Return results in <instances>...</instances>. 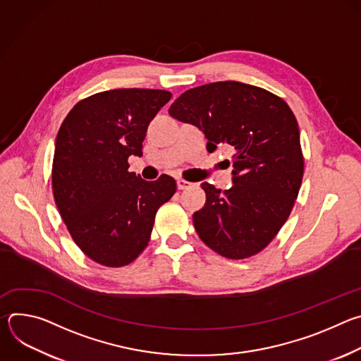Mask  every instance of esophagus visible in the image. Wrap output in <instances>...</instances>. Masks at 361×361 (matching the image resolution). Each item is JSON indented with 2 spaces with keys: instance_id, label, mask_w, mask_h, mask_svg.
Segmentation results:
<instances>
[{
  "instance_id": "34e87169",
  "label": "esophagus",
  "mask_w": 361,
  "mask_h": 361,
  "mask_svg": "<svg viewBox=\"0 0 361 361\" xmlns=\"http://www.w3.org/2000/svg\"><path fill=\"white\" fill-rule=\"evenodd\" d=\"M190 187H192V183H190V181H187V180H183V178H178V180H177V188H178V190H187V188H190Z\"/></svg>"
}]
</instances>
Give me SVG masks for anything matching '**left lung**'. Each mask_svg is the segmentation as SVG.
<instances>
[{"label":"left lung","mask_w":361,"mask_h":361,"mask_svg":"<svg viewBox=\"0 0 361 361\" xmlns=\"http://www.w3.org/2000/svg\"><path fill=\"white\" fill-rule=\"evenodd\" d=\"M170 116L200 128L207 148L231 145L233 187L202 183L207 200L194 213L198 237L231 260L260 252L288 219L304 173L297 120L273 92L219 81L183 92Z\"/></svg>","instance_id":"1"}]
</instances>
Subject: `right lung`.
I'll list each match as a JSON object with an SVG mask.
<instances>
[{
    "label": "right lung",
    "instance_id": "1",
    "mask_svg": "<svg viewBox=\"0 0 361 361\" xmlns=\"http://www.w3.org/2000/svg\"><path fill=\"white\" fill-rule=\"evenodd\" d=\"M171 98L164 90L118 88L81 99L63 121L53 161L54 200L73 240L98 264L123 267L147 247L157 210L176 180L128 171L142 156L151 120Z\"/></svg>",
    "mask_w": 361,
    "mask_h": 361
}]
</instances>
